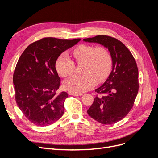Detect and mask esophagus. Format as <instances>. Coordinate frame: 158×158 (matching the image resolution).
<instances>
[{
    "label": "esophagus",
    "mask_w": 158,
    "mask_h": 158,
    "mask_svg": "<svg viewBox=\"0 0 158 158\" xmlns=\"http://www.w3.org/2000/svg\"><path fill=\"white\" fill-rule=\"evenodd\" d=\"M68 94L70 95H74V96H80V95H82V94H78V93H74L73 92H69Z\"/></svg>",
    "instance_id": "1"
}]
</instances>
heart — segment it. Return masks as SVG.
Segmentation results:
<instances>
[{"label":"heart","mask_w":158,"mask_h":158,"mask_svg":"<svg viewBox=\"0 0 158 158\" xmlns=\"http://www.w3.org/2000/svg\"><path fill=\"white\" fill-rule=\"evenodd\" d=\"M76 63H83L81 75H76L64 83L66 89L81 94L92 88L96 83L102 82L109 75L112 69V58L109 51L102 46L80 45L73 51ZM56 69L63 77L73 75L76 69L74 62L66 53L61 54L56 62Z\"/></svg>","instance_id":"heart-1"}]
</instances>
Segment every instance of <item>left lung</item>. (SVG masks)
<instances>
[{"label": "left lung", "mask_w": 158, "mask_h": 158, "mask_svg": "<svg viewBox=\"0 0 158 158\" xmlns=\"http://www.w3.org/2000/svg\"><path fill=\"white\" fill-rule=\"evenodd\" d=\"M84 41L97 43L108 49L113 68L102 85L95 90V98L88 114L103 125L121 121L133 107L138 92V70L131 51L123 43L107 35L86 38Z\"/></svg>", "instance_id": "left-lung-1"}]
</instances>
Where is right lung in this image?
I'll return each instance as SVG.
<instances>
[{
    "label": "right lung",
    "instance_id": "add662e5",
    "mask_svg": "<svg viewBox=\"0 0 158 158\" xmlns=\"http://www.w3.org/2000/svg\"><path fill=\"white\" fill-rule=\"evenodd\" d=\"M81 40L45 37L30 44L19 58L13 75L18 106L30 122L52 125L63 115L65 92L57 93L60 78L55 68L62 52Z\"/></svg>",
    "mask_w": 158,
    "mask_h": 158
}]
</instances>
